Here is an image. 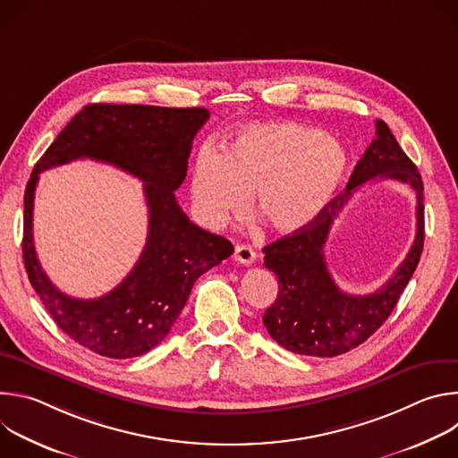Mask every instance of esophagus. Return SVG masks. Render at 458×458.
Segmentation results:
<instances>
[{
  "label": "esophagus",
  "instance_id": "1",
  "mask_svg": "<svg viewBox=\"0 0 458 458\" xmlns=\"http://www.w3.org/2000/svg\"><path fill=\"white\" fill-rule=\"evenodd\" d=\"M233 259L241 265H251V263H255L257 253L248 244H237L235 251H233Z\"/></svg>",
  "mask_w": 458,
  "mask_h": 458
}]
</instances>
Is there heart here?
I'll return each mask as SVG.
<instances>
[{"instance_id": "b5f03b06", "label": "heart", "mask_w": 458, "mask_h": 458, "mask_svg": "<svg viewBox=\"0 0 458 458\" xmlns=\"http://www.w3.org/2000/svg\"><path fill=\"white\" fill-rule=\"evenodd\" d=\"M343 145L293 121L241 128L225 152L205 147L191 166V198L203 221L219 226L241 214L253 191L257 216L292 233L332 203L346 175Z\"/></svg>"}]
</instances>
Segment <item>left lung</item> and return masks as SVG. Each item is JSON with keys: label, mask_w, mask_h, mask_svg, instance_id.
Returning a JSON list of instances; mask_svg holds the SVG:
<instances>
[{"label": "left lung", "mask_w": 458, "mask_h": 458, "mask_svg": "<svg viewBox=\"0 0 458 458\" xmlns=\"http://www.w3.org/2000/svg\"><path fill=\"white\" fill-rule=\"evenodd\" d=\"M375 140L357 163L346 191L337 195L308 226L263 248L265 267L279 281L276 302L263 322L277 344L310 357H337L369 339L394 311L424 248V184L389 126L377 119ZM397 178L418 191V235L405 263L382 289L368 296L344 294L323 260L331 225L352 191L368 180Z\"/></svg>", "instance_id": "obj_1"}]
</instances>
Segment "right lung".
I'll return each mask as SVG.
<instances>
[{"label":"right lung","instance_id":"1","mask_svg":"<svg viewBox=\"0 0 458 458\" xmlns=\"http://www.w3.org/2000/svg\"><path fill=\"white\" fill-rule=\"evenodd\" d=\"M207 108L150 105H87L36 163L25 188L23 260L29 281L59 328L87 350L132 359L156 348L172 330L193 283L233 253L228 239L190 223L174 191L186 177L193 136ZM94 158L144 181L149 235L137 267L112 293L76 300L42 272L31 235L33 191L43 169Z\"/></svg>","mask_w":458,"mask_h":458}]
</instances>
